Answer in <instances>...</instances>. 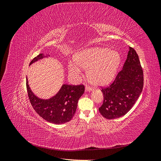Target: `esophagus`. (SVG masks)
<instances>
[{
    "mask_svg": "<svg viewBox=\"0 0 161 161\" xmlns=\"http://www.w3.org/2000/svg\"><path fill=\"white\" fill-rule=\"evenodd\" d=\"M85 91H92V87H91L90 86H86V87H85Z\"/></svg>",
    "mask_w": 161,
    "mask_h": 161,
    "instance_id": "esophagus-1",
    "label": "esophagus"
}]
</instances>
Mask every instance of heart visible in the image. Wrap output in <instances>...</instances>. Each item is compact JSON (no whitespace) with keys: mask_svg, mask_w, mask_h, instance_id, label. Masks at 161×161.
<instances>
[{"mask_svg":"<svg viewBox=\"0 0 161 161\" xmlns=\"http://www.w3.org/2000/svg\"><path fill=\"white\" fill-rule=\"evenodd\" d=\"M75 61H70L68 69L70 75L79 78L82 68L88 69V76L95 85H105L115 78L121 62L118 52L110 48L95 47L80 51L75 56Z\"/></svg>","mask_w":161,"mask_h":161,"instance_id":"1","label":"heart"}]
</instances>
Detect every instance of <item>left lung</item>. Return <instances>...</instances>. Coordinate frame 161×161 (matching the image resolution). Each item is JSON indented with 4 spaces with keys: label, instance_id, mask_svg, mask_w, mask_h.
Returning a JSON list of instances; mask_svg holds the SVG:
<instances>
[{
    "label": "left lung",
    "instance_id": "1",
    "mask_svg": "<svg viewBox=\"0 0 161 161\" xmlns=\"http://www.w3.org/2000/svg\"><path fill=\"white\" fill-rule=\"evenodd\" d=\"M143 70L137 53L130 47L122 70L109 86L101 90L103 103L99 108L105 118L112 119L125 115L142 91Z\"/></svg>",
    "mask_w": 161,
    "mask_h": 161
}]
</instances>
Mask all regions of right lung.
Wrapping results in <instances>:
<instances>
[{
    "mask_svg": "<svg viewBox=\"0 0 161 161\" xmlns=\"http://www.w3.org/2000/svg\"><path fill=\"white\" fill-rule=\"evenodd\" d=\"M47 57L48 56L40 53L33 58L30 65ZM26 86L29 99L33 109L43 119L54 124H64L72 119L75 114L78 101L85 92L83 85L74 86L64 84L54 96L50 99H43L32 92L27 77Z\"/></svg>",
    "mask_w": 161,
    "mask_h": 161,
    "instance_id": "add662e5",
    "label": "right lung"
}]
</instances>
